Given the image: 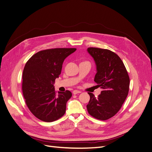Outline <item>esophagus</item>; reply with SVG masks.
<instances>
[{
	"mask_svg": "<svg viewBox=\"0 0 152 152\" xmlns=\"http://www.w3.org/2000/svg\"><path fill=\"white\" fill-rule=\"evenodd\" d=\"M81 91H78V90H74L73 92H72V93H73V94H77L78 93H81Z\"/></svg>",
	"mask_w": 152,
	"mask_h": 152,
	"instance_id": "34e87169",
	"label": "esophagus"
}]
</instances>
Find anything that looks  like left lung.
<instances>
[{
  "label": "left lung",
  "mask_w": 152,
  "mask_h": 152,
  "mask_svg": "<svg viewBox=\"0 0 152 152\" xmlns=\"http://www.w3.org/2000/svg\"><path fill=\"white\" fill-rule=\"evenodd\" d=\"M88 51L96 64V86L102 89L97 98L88 92L90 100L86 106L88 112L97 119L105 121L118 113L126 99L130 78L123 61L114 52L94 47L88 48Z\"/></svg>",
  "instance_id": "1"
}]
</instances>
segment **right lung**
Segmentation results:
<instances>
[{"label": "right lung", "mask_w": 152, "mask_h": 152, "mask_svg": "<svg viewBox=\"0 0 152 152\" xmlns=\"http://www.w3.org/2000/svg\"><path fill=\"white\" fill-rule=\"evenodd\" d=\"M76 48H52L38 51L26 63L22 76V92L31 113L44 122L55 121L64 115L69 91L58 92L53 84L59 77L65 58Z\"/></svg>", "instance_id": "obj_1"}]
</instances>
